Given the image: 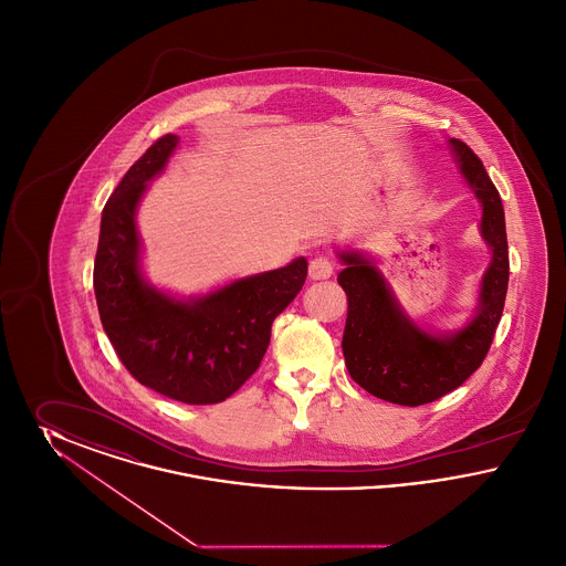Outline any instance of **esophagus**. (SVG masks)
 Listing matches in <instances>:
<instances>
[{
    "label": "esophagus",
    "mask_w": 566,
    "mask_h": 566,
    "mask_svg": "<svg viewBox=\"0 0 566 566\" xmlns=\"http://www.w3.org/2000/svg\"><path fill=\"white\" fill-rule=\"evenodd\" d=\"M333 270H335V265L328 256H316L310 261V277L312 280H326L333 275Z\"/></svg>",
    "instance_id": "1"
}]
</instances>
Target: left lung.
<instances>
[{
	"label": "left lung",
	"mask_w": 566,
	"mask_h": 566,
	"mask_svg": "<svg viewBox=\"0 0 566 566\" xmlns=\"http://www.w3.org/2000/svg\"><path fill=\"white\" fill-rule=\"evenodd\" d=\"M448 146L464 182L482 203L480 233L492 252L469 323L439 335L424 331L405 314L371 259L356 250L337 252L346 265L337 275L348 295L342 342L346 367L360 388L377 399L405 407L441 399L484 363L510 282L505 212L499 190L485 174L484 163L464 142L452 137Z\"/></svg>",
	"instance_id": "1"
}]
</instances>
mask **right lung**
<instances>
[{"instance_id": "right-lung-1", "label": "right lung", "mask_w": 566, "mask_h": 566, "mask_svg": "<svg viewBox=\"0 0 566 566\" xmlns=\"http://www.w3.org/2000/svg\"><path fill=\"white\" fill-rule=\"evenodd\" d=\"M180 137L163 135L125 174L102 212L93 286L99 318L129 374L163 397L189 405L229 399L270 346L271 324L301 291L307 261L178 298L146 282L135 212Z\"/></svg>"}]
</instances>
